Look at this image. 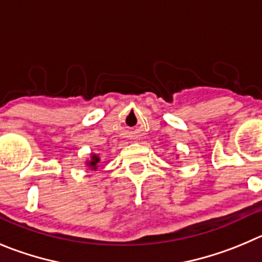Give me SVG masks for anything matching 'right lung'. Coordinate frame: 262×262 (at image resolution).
<instances>
[{"label":"right lung","mask_w":262,"mask_h":262,"mask_svg":"<svg viewBox=\"0 0 262 262\" xmlns=\"http://www.w3.org/2000/svg\"><path fill=\"white\" fill-rule=\"evenodd\" d=\"M99 163V156H97L95 154H93L90 160L88 161V167L92 168V169H97V164Z\"/></svg>","instance_id":"1"}]
</instances>
